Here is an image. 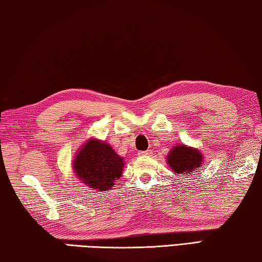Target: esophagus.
<instances>
[{
    "label": "esophagus",
    "instance_id": "34e87169",
    "mask_svg": "<svg viewBox=\"0 0 262 262\" xmlns=\"http://www.w3.org/2000/svg\"><path fill=\"white\" fill-rule=\"evenodd\" d=\"M150 152H151L150 150H143V151H140L139 155H141V156H146V155H149V154H150Z\"/></svg>",
    "mask_w": 262,
    "mask_h": 262
}]
</instances>
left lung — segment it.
Instances as JSON below:
<instances>
[{"label":"left lung","mask_w":262,"mask_h":262,"mask_svg":"<svg viewBox=\"0 0 262 262\" xmlns=\"http://www.w3.org/2000/svg\"><path fill=\"white\" fill-rule=\"evenodd\" d=\"M169 167L176 175L186 176L203 164V154L196 148L186 147L185 144L173 146L167 157Z\"/></svg>","instance_id":"left-lung-1"}]
</instances>
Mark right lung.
Masks as SVG:
<instances>
[{
  "instance_id": "add662e5",
  "label": "right lung",
  "mask_w": 262,
  "mask_h": 262,
  "mask_svg": "<svg viewBox=\"0 0 262 262\" xmlns=\"http://www.w3.org/2000/svg\"><path fill=\"white\" fill-rule=\"evenodd\" d=\"M123 157L108 143L97 139L86 141L73 161L76 176L92 190L108 191L123 171Z\"/></svg>"
}]
</instances>
